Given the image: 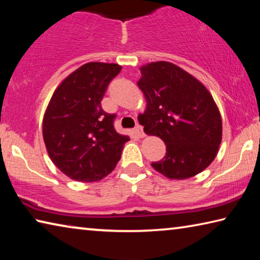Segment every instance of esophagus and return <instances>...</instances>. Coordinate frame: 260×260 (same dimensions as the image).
<instances>
[{
  "mask_svg": "<svg viewBox=\"0 0 260 260\" xmlns=\"http://www.w3.org/2000/svg\"><path fill=\"white\" fill-rule=\"evenodd\" d=\"M135 132H136V134H138V136L139 138H144V136H146V134H144V132H143V128H142V126L141 125H136V127H135Z\"/></svg>",
  "mask_w": 260,
  "mask_h": 260,
  "instance_id": "obj_1",
  "label": "esophagus"
}]
</instances>
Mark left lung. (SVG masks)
I'll return each mask as SVG.
<instances>
[{"label":"left lung","instance_id":"1","mask_svg":"<svg viewBox=\"0 0 260 260\" xmlns=\"http://www.w3.org/2000/svg\"><path fill=\"white\" fill-rule=\"evenodd\" d=\"M138 86L146 98L139 122L144 133L166 144V155L151 166L164 177H195L214 160L222 139V120L203 83L170 61L140 68Z\"/></svg>","mask_w":260,"mask_h":260}]
</instances>
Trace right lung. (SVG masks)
I'll return each mask as SVG.
<instances>
[{"label": "right lung", "mask_w": 260, "mask_h": 260, "mask_svg": "<svg viewBox=\"0 0 260 260\" xmlns=\"http://www.w3.org/2000/svg\"><path fill=\"white\" fill-rule=\"evenodd\" d=\"M120 70L114 63L83 64L59 83L48 103L43 141L51 161L70 179L100 181L120 159L129 138L117 133L116 116L101 107L108 85Z\"/></svg>", "instance_id": "1"}]
</instances>
